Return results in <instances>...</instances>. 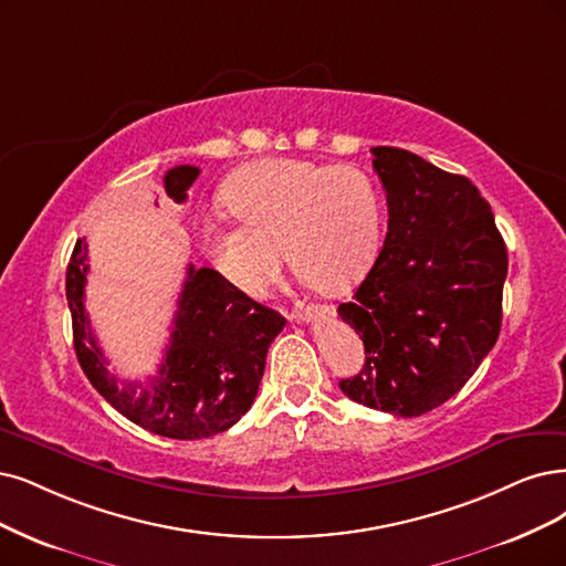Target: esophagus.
<instances>
[{"instance_id":"obj_1","label":"esophagus","mask_w":566,"mask_h":566,"mask_svg":"<svg viewBox=\"0 0 566 566\" xmlns=\"http://www.w3.org/2000/svg\"><path fill=\"white\" fill-rule=\"evenodd\" d=\"M331 315H333V305H307L303 312H296V315L291 317V319L312 322V319H317V317H331Z\"/></svg>"}]
</instances>
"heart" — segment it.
<instances>
[{"mask_svg":"<svg viewBox=\"0 0 566 566\" xmlns=\"http://www.w3.org/2000/svg\"><path fill=\"white\" fill-rule=\"evenodd\" d=\"M238 219L205 228L202 247L221 277L259 298L286 259L322 291H340L364 275L380 235V196L357 167L307 160H261L228 184Z\"/></svg>","mask_w":566,"mask_h":566,"instance_id":"1","label":"heart"}]
</instances>
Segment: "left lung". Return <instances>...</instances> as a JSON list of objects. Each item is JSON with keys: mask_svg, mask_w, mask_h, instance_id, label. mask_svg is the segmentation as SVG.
Returning <instances> with one entry per match:
<instances>
[{"mask_svg": "<svg viewBox=\"0 0 566 566\" xmlns=\"http://www.w3.org/2000/svg\"><path fill=\"white\" fill-rule=\"evenodd\" d=\"M370 151L389 221L380 256L338 307L366 349L340 389L373 410L417 417L462 389L494 347L509 251L467 177L394 146Z\"/></svg>", "mask_w": 566, "mask_h": 566, "instance_id": "left-lung-1", "label": "left lung"}]
</instances>
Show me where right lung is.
<instances>
[{
  "mask_svg": "<svg viewBox=\"0 0 566 566\" xmlns=\"http://www.w3.org/2000/svg\"><path fill=\"white\" fill-rule=\"evenodd\" d=\"M200 167L177 165L163 177L165 193L184 202ZM158 205V202H156ZM88 244L76 240L67 265L76 359L91 385L137 427L177 441L217 436L240 422L263 378L265 354L286 319L244 296L212 268H186L170 345L149 382L118 380L95 338L86 305Z\"/></svg>",
  "mask_w": 566,
  "mask_h": 566,
  "instance_id": "add662e5",
  "label": "right lung"
}]
</instances>
